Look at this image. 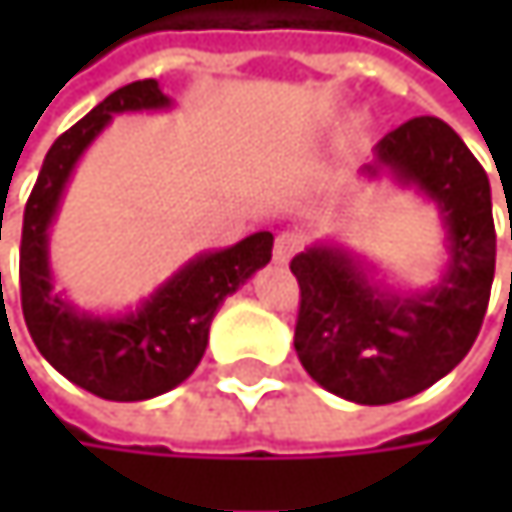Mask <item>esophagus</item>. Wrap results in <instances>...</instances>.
Masks as SVG:
<instances>
[{"mask_svg": "<svg viewBox=\"0 0 512 512\" xmlns=\"http://www.w3.org/2000/svg\"><path fill=\"white\" fill-rule=\"evenodd\" d=\"M302 243H305V240H302V234H299V231H281V234L275 237V249H272L275 263H287L290 257L302 249Z\"/></svg>", "mask_w": 512, "mask_h": 512, "instance_id": "34e87169", "label": "esophagus"}]
</instances>
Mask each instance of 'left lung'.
Instances as JSON below:
<instances>
[{"mask_svg":"<svg viewBox=\"0 0 512 512\" xmlns=\"http://www.w3.org/2000/svg\"><path fill=\"white\" fill-rule=\"evenodd\" d=\"M361 177H388L436 207L445 266L433 284L406 290L338 240L311 243L290 260L302 290L293 347L326 391L385 406L448 376L480 332L495 278L492 189L460 136L430 115L391 130Z\"/></svg>","mask_w":512,"mask_h":512,"instance_id":"obj_1","label":"left lung"}]
</instances>
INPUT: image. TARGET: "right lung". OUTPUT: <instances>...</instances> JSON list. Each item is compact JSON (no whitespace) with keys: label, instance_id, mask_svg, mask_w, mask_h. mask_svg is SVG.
<instances>
[{"label":"right lung","instance_id":"right-lung-1","mask_svg":"<svg viewBox=\"0 0 512 512\" xmlns=\"http://www.w3.org/2000/svg\"><path fill=\"white\" fill-rule=\"evenodd\" d=\"M171 106L174 100L156 79L130 82L109 94L52 142L23 213L20 299L29 335L64 379L115 403L151 400L189 379L207 350L219 305L272 257L269 231H257L228 249L198 252L121 314L79 308L55 290L50 228L79 159L115 115L168 112Z\"/></svg>","mask_w":512,"mask_h":512}]
</instances>
